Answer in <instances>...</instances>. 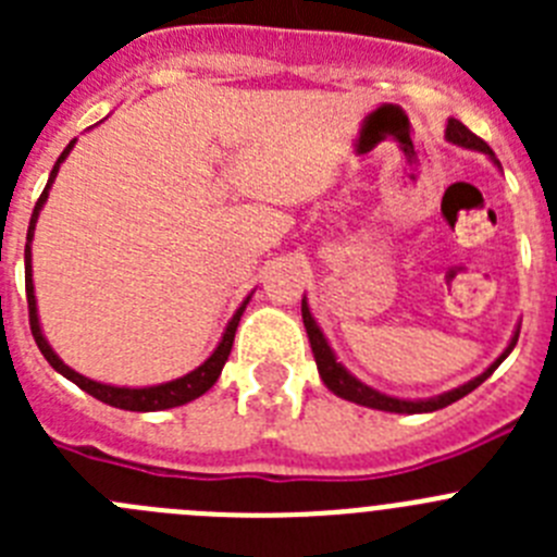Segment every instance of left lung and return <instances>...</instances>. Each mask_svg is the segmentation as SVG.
I'll return each instance as SVG.
<instances>
[{
	"instance_id": "8db88e82",
	"label": "left lung",
	"mask_w": 557,
	"mask_h": 557,
	"mask_svg": "<svg viewBox=\"0 0 557 557\" xmlns=\"http://www.w3.org/2000/svg\"><path fill=\"white\" fill-rule=\"evenodd\" d=\"M446 139L451 141V145H460L466 147V150H480L485 152L494 164H499L494 156V150H491L485 141L480 139V136H474V133L469 131V127L462 125L460 120H449V125H446ZM301 314H304V326H307V334H309V346H312V354H314V362H318V373H321L323 385L329 387V391L334 393V396L346 398V401H354V405H362V407H371V410H385V412H405V416H416V412H435V410H444V407H449L451 401H457V398L469 396L474 387H480L485 379L491 376V373L496 371V368L502 366V359L508 357L510 351H513L516 339H519V329L513 332V337H510V346L505 348V351L496 357L494 366H488L485 371L480 373V376H474L471 382H466V385L455 387V391H446L441 393V396H432V398H396V396H387V393H379L373 391V387H368L366 382H359L357 376H351V373L346 371V368L339 366L337 357H334L332 346H329V339L323 337L321 326L314 323L312 312H309V304L307 298L301 301Z\"/></svg>"
}]
</instances>
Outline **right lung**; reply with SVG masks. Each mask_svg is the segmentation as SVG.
Segmentation results:
<instances>
[{
  "instance_id": "add662e5",
  "label": "right lung",
  "mask_w": 557,
  "mask_h": 557,
  "mask_svg": "<svg viewBox=\"0 0 557 557\" xmlns=\"http://www.w3.org/2000/svg\"><path fill=\"white\" fill-rule=\"evenodd\" d=\"M77 139H72L66 145V150L61 152V159L55 161V166H52V172H49V181L47 186H44L41 198H38L36 209H33V218H29V228H27V245H24V287H27V307H29V332H33V337H36V346L41 348L44 359H47L49 366L55 368L61 376H66L69 382H75L81 391H86L88 396L100 398L102 405H111V407H120V410H131V412H156V410H170V407H181L186 405V401H191V398L203 396L206 391H209L214 382L220 379V373H223V366L225 359H228L231 354V346H234V334H236V326H239V318H243L245 307H248L250 295L245 298L243 304H239V309L234 312V318L228 321V326H225L223 332V339L218 343V348L211 351V357L206 359L203 366H198L195 371H189L186 376L181 379H172V382H164V385H150V387H116V385H102V382H95V379L83 376V373L72 371V368L63 362L61 357H58L55 351H52V346L47 343V337H44L41 332V323H38V307H36V287H33V250H29V243H33V234H36V223H38V214H41L44 203H47L49 198V189H52V181H55L58 170H61V164L66 161V156L72 152V147H75Z\"/></svg>"
}]
</instances>
